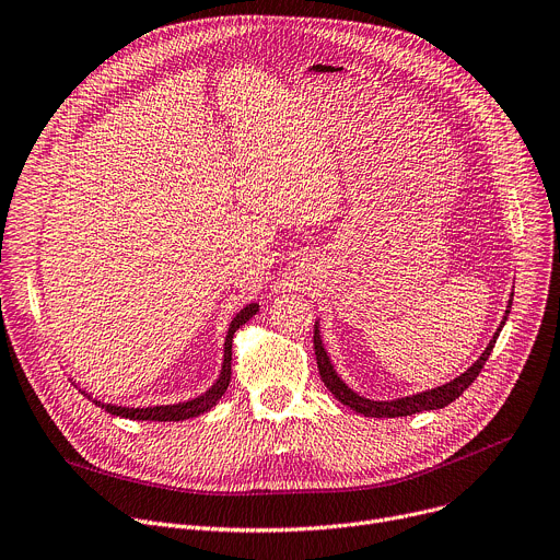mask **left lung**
<instances>
[{
  "label": "left lung",
  "instance_id": "8db88e82",
  "mask_svg": "<svg viewBox=\"0 0 560 560\" xmlns=\"http://www.w3.org/2000/svg\"><path fill=\"white\" fill-rule=\"evenodd\" d=\"M511 300H513V293L509 298V307H511ZM509 307L504 312V318L498 327V331L493 334V338L489 340L487 350L482 352V357L472 363L466 372H462L457 378L440 385V388H433V390H423V393H417V395H410V397H399V399H390V401H374V399H368V397H361L359 393H354L350 385L342 381L338 376V372L334 370V363L329 361V354L323 346V338H320V329H318V323L314 325V350H316V363H318V372H320V378L323 383L327 385V390L342 404L348 406L365 417H408V415H417V412H423V410H440L448 404H453L468 385L478 378L480 370L485 368L493 346H495V338L502 329V325L506 323V316H509Z\"/></svg>",
  "mask_w": 560,
  "mask_h": 560
}]
</instances>
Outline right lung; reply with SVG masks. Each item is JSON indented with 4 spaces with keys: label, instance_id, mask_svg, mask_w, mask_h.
Masks as SVG:
<instances>
[{
    "label": "right lung",
    "instance_id": "obj_1",
    "mask_svg": "<svg viewBox=\"0 0 560 560\" xmlns=\"http://www.w3.org/2000/svg\"><path fill=\"white\" fill-rule=\"evenodd\" d=\"M257 312H260V305L250 303L244 310H240V314L231 320L229 331H226V340H224V363H222V372L214 381L210 388L190 399V401H182V404H170V406H148V408H130V406H116V404H105L94 399L92 395H88L98 408H103L109 415L116 417H125V419H135V421H184V419H192L197 415L208 412L214 404L222 399V395L226 393L229 383H231V361H233V336L235 331L248 323Z\"/></svg>",
    "mask_w": 560,
    "mask_h": 560
}]
</instances>
